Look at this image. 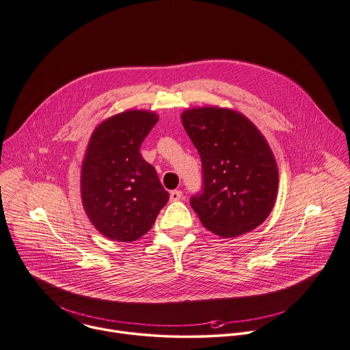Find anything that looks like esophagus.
I'll list each match as a JSON object with an SVG mask.
<instances>
[{
	"instance_id": "1",
	"label": "esophagus",
	"mask_w": 350,
	"mask_h": 350,
	"mask_svg": "<svg viewBox=\"0 0 350 350\" xmlns=\"http://www.w3.org/2000/svg\"><path fill=\"white\" fill-rule=\"evenodd\" d=\"M183 198V192L181 191H172L170 192V200L172 202H177V200H180Z\"/></svg>"
}]
</instances>
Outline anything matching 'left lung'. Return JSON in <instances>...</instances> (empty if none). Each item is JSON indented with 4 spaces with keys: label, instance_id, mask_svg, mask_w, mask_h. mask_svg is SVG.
Wrapping results in <instances>:
<instances>
[{
    "label": "left lung",
    "instance_id": "1",
    "mask_svg": "<svg viewBox=\"0 0 350 350\" xmlns=\"http://www.w3.org/2000/svg\"><path fill=\"white\" fill-rule=\"evenodd\" d=\"M181 121L202 159L203 192L191 206L203 226L228 239L256 229L278 195V166L266 137L228 107L187 109Z\"/></svg>",
    "mask_w": 350,
    "mask_h": 350
}]
</instances>
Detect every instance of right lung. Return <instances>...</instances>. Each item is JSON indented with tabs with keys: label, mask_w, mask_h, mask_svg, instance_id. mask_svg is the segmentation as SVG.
I'll return each mask as SVG.
<instances>
[{
	"label": "right lung",
	"mask_w": 350,
	"mask_h": 350,
	"mask_svg": "<svg viewBox=\"0 0 350 350\" xmlns=\"http://www.w3.org/2000/svg\"><path fill=\"white\" fill-rule=\"evenodd\" d=\"M159 117L148 110H125L92 132L80 174L84 211L105 237L131 243L144 236L169 200L140 146Z\"/></svg>",
	"instance_id": "obj_1"
}]
</instances>
